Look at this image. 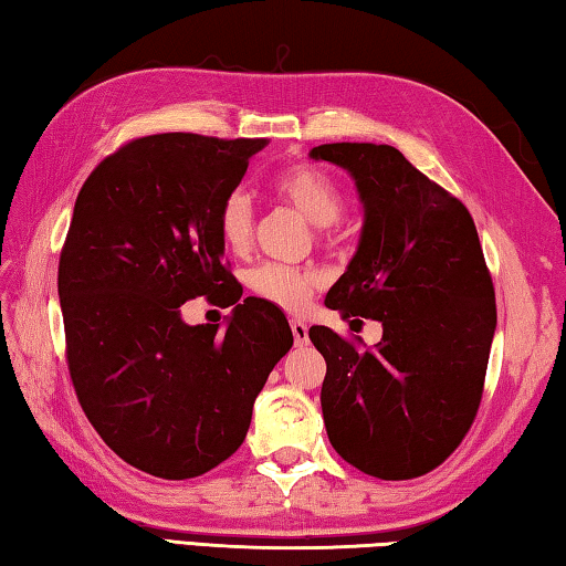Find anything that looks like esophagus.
I'll return each instance as SVG.
<instances>
[{"instance_id":"esophagus-1","label":"esophagus","mask_w":566,"mask_h":566,"mask_svg":"<svg viewBox=\"0 0 566 566\" xmlns=\"http://www.w3.org/2000/svg\"><path fill=\"white\" fill-rule=\"evenodd\" d=\"M292 334H294V344L296 346H304L306 342H310V328H306V324L302 322V318H292Z\"/></svg>"}]
</instances>
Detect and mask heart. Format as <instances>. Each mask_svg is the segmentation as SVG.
<instances>
[{"mask_svg":"<svg viewBox=\"0 0 566 566\" xmlns=\"http://www.w3.org/2000/svg\"><path fill=\"white\" fill-rule=\"evenodd\" d=\"M272 192L282 202L300 210L316 228H328L344 212V192L338 182L316 166H292L272 178ZM254 230L252 200L244 190L224 195L218 210V234L232 254L250 250ZM250 290L260 300L280 306L284 312H302L316 290V274L302 266L264 262L248 276Z\"/></svg>","mask_w":566,"mask_h":566,"instance_id":"1","label":"heart"}]
</instances>
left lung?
Here are the masks:
<instances>
[{
    "label": "left lung",
    "instance_id": "obj_1",
    "mask_svg": "<svg viewBox=\"0 0 566 566\" xmlns=\"http://www.w3.org/2000/svg\"><path fill=\"white\" fill-rule=\"evenodd\" d=\"M310 156L352 172L364 202L358 250L324 304L384 324L376 348L310 328L326 361V436L366 475L420 478L468 436L485 386L497 310L475 222L394 146L326 143Z\"/></svg>",
    "mask_w": 566,
    "mask_h": 566
}]
</instances>
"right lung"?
Wrapping results in <instances>:
<instances>
[{"instance_id":"right-lung-1","label":"right lung","mask_w":566,"mask_h":566,"mask_svg":"<svg viewBox=\"0 0 566 566\" xmlns=\"http://www.w3.org/2000/svg\"><path fill=\"white\" fill-rule=\"evenodd\" d=\"M266 143L128 140L76 198L59 260L69 374L104 443L148 475L188 480L228 460L294 344L280 306L240 300L218 234L220 202ZM195 295L235 306L224 333L181 322Z\"/></svg>"}]
</instances>
